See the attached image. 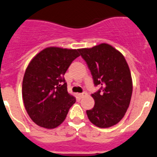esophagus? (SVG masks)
Masks as SVG:
<instances>
[{
    "label": "esophagus",
    "mask_w": 157,
    "mask_h": 157,
    "mask_svg": "<svg viewBox=\"0 0 157 157\" xmlns=\"http://www.w3.org/2000/svg\"><path fill=\"white\" fill-rule=\"evenodd\" d=\"M85 95H87V92H83V93H80V94H78V96L80 98H84Z\"/></svg>",
    "instance_id": "34e87169"
}]
</instances>
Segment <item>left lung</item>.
<instances>
[{
	"label": "left lung",
	"mask_w": 157,
	"mask_h": 157,
	"mask_svg": "<svg viewBox=\"0 0 157 157\" xmlns=\"http://www.w3.org/2000/svg\"><path fill=\"white\" fill-rule=\"evenodd\" d=\"M91 71L94 86H100L91 94L94 105L87 110L93 124L101 128L112 127L127 112L132 94V80L124 56L108 44L91 48L78 49Z\"/></svg>",
	"instance_id": "left-lung-1"
}]
</instances>
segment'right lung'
<instances>
[{
    "instance_id": "1",
    "label": "right lung",
    "mask_w": 157,
    "mask_h": 157,
    "mask_svg": "<svg viewBox=\"0 0 157 157\" xmlns=\"http://www.w3.org/2000/svg\"><path fill=\"white\" fill-rule=\"evenodd\" d=\"M78 52L49 47L39 52L28 65L22 80V98L28 115L38 126L57 128L75 103V97L67 91L64 74L80 56Z\"/></svg>"
}]
</instances>
